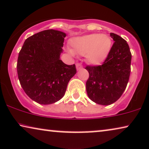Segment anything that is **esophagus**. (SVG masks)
Segmentation results:
<instances>
[{
	"instance_id": "1",
	"label": "esophagus",
	"mask_w": 149,
	"mask_h": 149,
	"mask_svg": "<svg viewBox=\"0 0 149 149\" xmlns=\"http://www.w3.org/2000/svg\"><path fill=\"white\" fill-rule=\"evenodd\" d=\"M76 69H78V70H79V69H82V64H80V63H78H78H76Z\"/></svg>"
}]
</instances>
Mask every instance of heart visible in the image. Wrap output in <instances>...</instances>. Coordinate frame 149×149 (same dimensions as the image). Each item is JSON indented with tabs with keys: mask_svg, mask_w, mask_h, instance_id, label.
<instances>
[{
	"mask_svg": "<svg viewBox=\"0 0 149 149\" xmlns=\"http://www.w3.org/2000/svg\"><path fill=\"white\" fill-rule=\"evenodd\" d=\"M71 44L76 54L85 55L87 62L97 64L107 57L112 42L106 35L92 34L73 39Z\"/></svg>",
	"mask_w": 149,
	"mask_h": 149,
	"instance_id": "heart-1",
	"label": "heart"
}]
</instances>
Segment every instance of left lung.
<instances>
[{
    "label": "left lung",
    "mask_w": 149,
    "mask_h": 149,
    "mask_svg": "<svg viewBox=\"0 0 149 149\" xmlns=\"http://www.w3.org/2000/svg\"><path fill=\"white\" fill-rule=\"evenodd\" d=\"M114 43L101 65H87L86 82L89 98L96 103L108 105L121 97L130 74L132 55L128 43L119 35L110 33Z\"/></svg>",
    "instance_id": "1"
}]
</instances>
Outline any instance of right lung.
Segmentation results:
<instances>
[{
  "label": "right lung",
  "instance_id": "1",
  "mask_svg": "<svg viewBox=\"0 0 149 149\" xmlns=\"http://www.w3.org/2000/svg\"><path fill=\"white\" fill-rule=\"evenodd\" d=\"M65 37L58 30H43L26 39L19 53V82L26 94L39 104L60 100L76 73L75 64L67 65L60 59Z\"/></svg>",
  "mask_w": 149,
  "mask_h": 149
}]
</instances>
